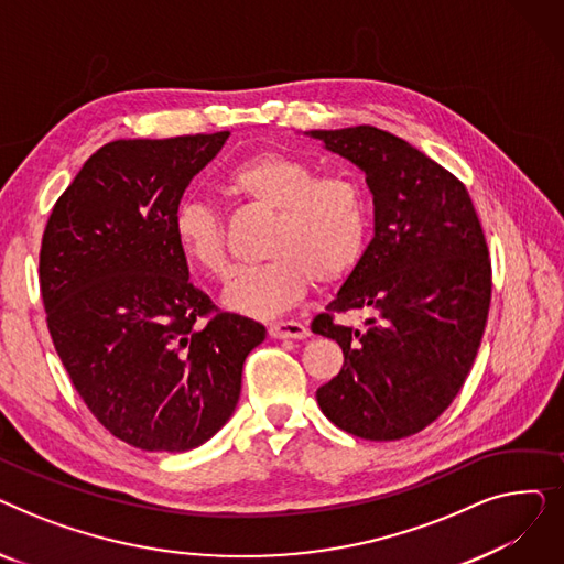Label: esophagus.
<instances>
[{"mask_svg":"<svg viewBox=\"0 0 564 564\" xmlns=\"http://www.w3.org/2000/svg\"><path fill=\"white\" fill-rule=\"evenodd\" d=\"M272 338H306L311 332L304 327L302 322H294V319H285V322H270V327H267Z\"/></svg>","mask_w":564,"mask_h":564,"instance_id":"34e87169","label":"esophagus"}]
</instances>
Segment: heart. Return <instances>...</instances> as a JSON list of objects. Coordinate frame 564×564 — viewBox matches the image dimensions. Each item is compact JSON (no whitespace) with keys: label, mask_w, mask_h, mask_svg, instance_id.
I'll use <instances>...</instances> for the list:
<instances>
[{"label":"heart","mask_w":564,"mask_h":564,"mask_svg":"<svg viewBox=\"0 0 564 564\" xmlns=\"http://www.w3.org/2000/svg\"><path fill=\"white\" fill-rule=\"evenodd\" d=\"M228 194L272 210L264 262L240 270L226 288L228 308L272 317L297 304L313 281L334 283L359 264L368 242V200L354 175L317 173V166L283 151H256L224 171ZM171 230L177 251L210 276H226L224 226L215 207L185 196Z\"/></svg>","instance_id":"obj_1"}]
</instances>
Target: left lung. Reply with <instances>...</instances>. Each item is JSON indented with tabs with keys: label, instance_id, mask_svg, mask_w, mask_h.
<instances>
[{
	"label": "left lung",
	"instance_id": "8db88e82",
	"mask_svg": "<svg viewBox=\"0 0 564 564\" xmlns=\"http://www.w3.org/2000/svg\"><path fill=\"white\" fill-rule=\"evenodd\" d=\"M311 134L366 171L375 203L372 242L311 324L345 354L317 404L354 436L404 438L451 406L476 361L491 302L485 232L459 177L404 139L370 126ZM347 310L373 313L366 333L335 322Z\"/></svg>",
	"mask_w": 564,
	"mask_h": 564
}]
</instances>
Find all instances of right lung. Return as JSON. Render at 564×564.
<instances>
[{"mask_svg":"<svg viewBox=\"0 0 564 564\" xmlns=\"http://www.w3.org/2000/svg\"><path fill=\"white\" fill-rule=\"evenodd\" d=\"M230 132L118 139L86 160L47 219V329L98 423L141 451L185 453L232 416L260 322L189 281L171 217Z\"/></svg>","mask_w":564,"mask_h":564,"instance_id":"add662e5","label":"right lung"}]
</instances>
